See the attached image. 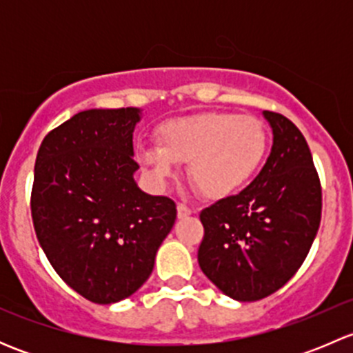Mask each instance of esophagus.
I'll list each match as a JSON object with an SVG mask.
<instances>
[{
	"instance_id": "34e87169",
	"label": "esophagus",
	"mask_w": 353,
	"mask_h": 353,
	"mask_svg": "<svg viewBox=\"0 0 353 353\" xmlns=\"http://www.w3.org/2000/svg\"><path fill=\"white\" fill-rule=\"evenodd\" d=\"M191 213H193V210L188 208L186 205H183V203H179V205H177V219H188Z\"/></svg>"
}]
</instances>
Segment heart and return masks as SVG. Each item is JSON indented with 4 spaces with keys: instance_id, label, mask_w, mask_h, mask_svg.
Here are the masks:
<instances>
[{
    "instance_id": "obj_1",
    "label": "heart",
    "mask_w": 353,
    "mask_h": 353,
    "mask_svg": "<svg viewBox=\"0 0 353 353\" xmlns=\"http://www.w3.org/2000/svg\"><path fill=\"white\" fill-rule=\"evenodd\" d=\"M268 131L263 121L234 112H201L163 123L157 148L141 147L140 160L159 181L188 163V177L208 199L243 190L265 160Z\"/></svg>"
}]
</instances>
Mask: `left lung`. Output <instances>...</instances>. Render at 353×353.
<instances>
[{"label":"left lung","mask_w":353,"mask_h":353,"mask_svg":"<svg viewBox=\"0 0 353 353\" xmlns=\"http://www.w3.org/2000/svg\"><path fill=\"white\" fill-rule=\"evenodd\" d=\"M273 133L268 160L236 196L199 213L198 263L220 292L239 302L282 288L304 263L321 222V184L307 141L285 116L263 110Z\"/></svg>","instance_id":"8db88e82"}]
</instances>
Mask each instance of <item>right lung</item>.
<instances>
[{
  "mask_svg": "<svg viewBox=\"0 0 353 353\" xmlns=\"http://www.w3.org/2000/svg\"><path fill=\"white\" fill-rule=\"evenodd\" d=\"M141 109H88L42 140L32 188L39 244L59 276L88 301L114 304L152 275L176 222V203L134 181L133 131Z\"/></svg>",
  "mask_w": 353,
  "mask_h": 353,
  "instance_id": "add662e5",
  "label": "right lung"
}]
</instances>
